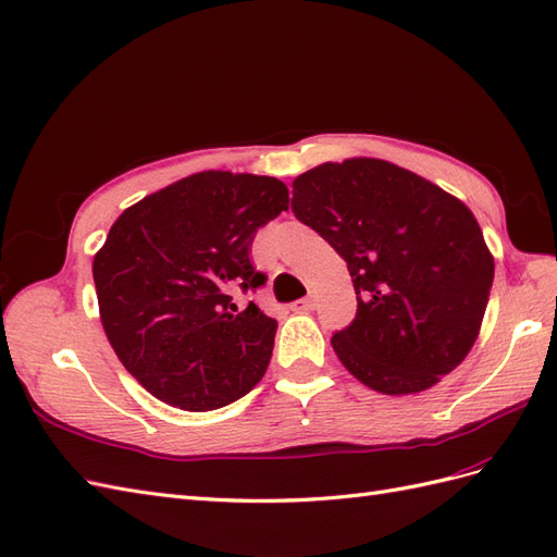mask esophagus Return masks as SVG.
I'll return each instance as SVG.
<instances>
[{"instance_id":"esophagus-1","label":"esophagus","mask_w":557,"mask_h":557,"mask_svg":"<svg viewBox=\"0 0 557 557\" xmlns=\"http://www.w3.org/2000/svg\"><path fill=\"white\" fill-rule=\"evenodd\" d=\"M315 307V299L313 297H305L299 299V302L293 305V311H311Z\"/></svg>"}]
</instances>
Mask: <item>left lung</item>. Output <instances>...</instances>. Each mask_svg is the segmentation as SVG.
Returning <instances> with one entry per match:
<instances>
[{
    "instance_id": "obj_1",
    "label": "left lung",
    "mask_w": 557,
    "mask_h": 557,
    "mask_svg": "<svg viewBox=\"0 0 557 557\" xmlns=\"http://www.w3.org/2000/svg\"><path fill=\"white\" fill-rule=\"evenodd\" d=\"M293 213L349 267L358 311L330 342L360 384L419 394L469 356L494 278L469 206L396 163L354 157L297 175Z\"/></svg>"
}]
</instances>
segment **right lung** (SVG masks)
I'll return each mask as SVG.
<instances>
[{
    "label": "right lung",
    "instance_id": "right-lung-1",
    "mask_svg": "<svg viewBox=\"0 0 557 557\" xmlns=\"http://www.w3.org/2000/svg\"><path fill=\"white\" fill-rule=\"evenodd\" d=\"M288 187L252 173L201 171L116 218L94 258L100 321L124 368L161 403L218 410L258 384L276 321L232 290L260 288L252 238L281 210Z\"/></svg>",
    "mask_w": 557,
    "mask_h": 557
}]
</instances>
